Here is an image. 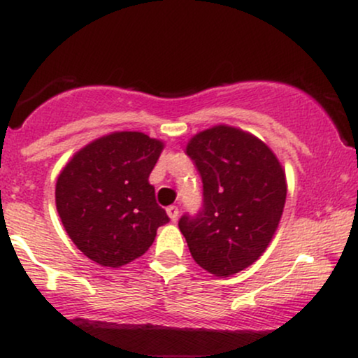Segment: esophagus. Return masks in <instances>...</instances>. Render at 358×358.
<instances>
[{
    "mask_svg": "<svg viewBox=\"0 0 358 358\" xmlns=\"http://www.w3.org/2000/svg\"><path fill=\"white\" fill-rule=\"evenodd\" d=\"M166 213H168V217H170V219L171 220H176V219H178V207H176V205H170V207H168L166 208Z\"/></svg>",
    "mask_w": 358,
    "mask_h": 358,
    "instance_id": "1",
    "label": "esophagus"
}]
</instances>
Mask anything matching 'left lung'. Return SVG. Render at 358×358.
I'll use <instances>...</instances> for the list:
<instances>
[{"label":"left lung","instance_id":"1","mask_svg":"<svg viewBox=\"0 0 358 358\" xmlns=\"http://www.w3.org/2000/svg\"><path fill=\"white\" fill-rule=\"evenodd\" d=\"M187 155L202 176L203 200L178 227L200 268L232 276L256 262L276 232L286 202L285 170L261 139L225 124L195 134Z\"/></svg>","mask_w":358,"mask_h":358}]
</instances>
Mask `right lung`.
I'll use <instances>...</instances> for the list:
<instances>
[{
  "label": "right lung",
  "instance_id": "add662e5",
  "mask_svg": "<svg viewBox=\"0 0 358 358\" xmlns=\"http://www.w3.org/2000/svg\"><path fill=\"white\" fill-rule=\"evenodd\" d=\"M163 143L138 131L102 136L73 155L57 178L55 203L73 244L106 268L150 249L168 220L150 185Z\"/></svg>",
  "mask_w": 358,
  "mask_h": 358
}]
</instances>
